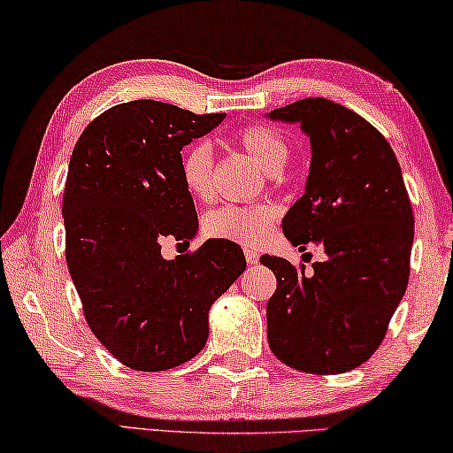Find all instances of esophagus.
I'll return each mask as SVG.
<instances>
[{
  "instance_id": "obj_1",
  "label": "esophagus",
  "mask_w": 453,
  "mask_h": 453,
  "mask_svg": "<svg viewBox=\"0 0 453 453\" xmlns=\"http://www.w3.org/2000/svg\"><path fill=\"white\" fill-rule=\"evenodd\" d=\"M243 253H245V262L250 265H256L259 262V253L256 250H250V247H245Z\"/></svg>"
}]
</instances>
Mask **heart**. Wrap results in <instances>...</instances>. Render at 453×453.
Instances as JSON below:
<instances>
[{"instance_id":"heart-1","label":"heart","mask_w":453,"mask_h":453,"mask_svg":"<svg viewBox=\"0 0 453 453\" xmlns=\"http://www.w3.org/2000/svg\"><path fill=\"white\" fill-rule=\"evenodd\" d=\"M241 148L256 158L265 173H280L290 158V144L276 127L256 123L237 134ZM181 181L196 200H208L212 196L214 150L208 140H197L181 154ZM278 219V210L272 203L251 206H222L203 216L202 231L210 239L233 241L241 245H259L270 237Z\"/></svg>"}]
</instances>
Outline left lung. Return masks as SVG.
<instances>
[{
  "label": "left lung",
  "instance_id": "left-lung-1",
  "mask_svg": "<svg viewBox=\"0 0 453 453\" xmlns=\"http://www.w3.org/2000/svg\"><path fill=\"white\" fill-rule=\"evenodd\" d=\"M268 117L299 123L311 142L305 194L282 233L301 251L313 243L327 256L311 274L284 257H259L276 274L268 344L303 373H344L377 350L406 293L414 216L404 179L388 140L342 104L303 98Z\"/></svg>",
  "mask_w": 453,
  "mask_h": 453
}]
</instances>
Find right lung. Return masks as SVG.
Masks as SVG:
<instances>
[{
  "instance_id": "right-lung-1",
  "label": "right lung",
  "mask_w": 453,
  "mask_h": 453,
  "mask_svg": "<svg viewBox=\"0 0 453 453\" xmlns=\"http://www.w3.org/2000/svg\"><path fill=\"white\" fill-rule=\"evenodd\" d=\"M225 117L132 101L98 115L73 146L61 208L67 270L92 334L129 369L194 358L206 346L210 307L247 265L241 247L222 239L160 256L166 237L189 245L197 231L179 169L183 146Z\"/></svg>"
}]
</instances>
